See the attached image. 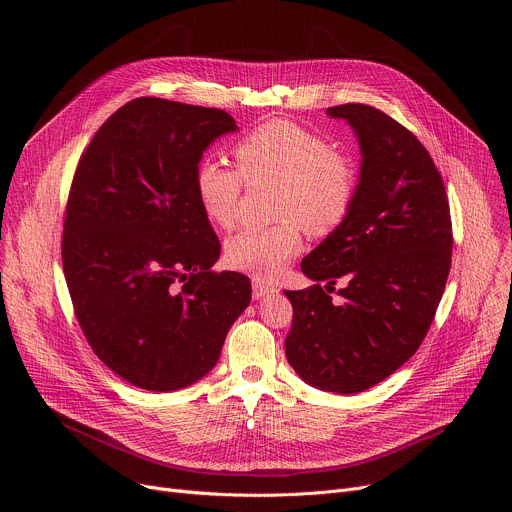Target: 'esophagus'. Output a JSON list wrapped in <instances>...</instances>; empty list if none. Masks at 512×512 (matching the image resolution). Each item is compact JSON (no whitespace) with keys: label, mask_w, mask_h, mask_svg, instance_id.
I'll use <instances>...</instances> for the list:
<instances>
[{"label":"esophagus","mask_w":512,"mask_h":512,"mask_svg":"<svg viewBox=\"0 0 512 512\" xmlns=\"http://www.w3.org/2000/svg\"><path fill=\"white\" fill-rule=\"evenodd\" d=\"M273 294H277V289L273 287V285H269V283H265L263 279H253V298L255 300H261V298H265V296H273Z\"/></svg>","instance_id":"esophagus-1"}]
</instances>
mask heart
I'll list each match as a JSON object with an SVG mask.
<instances>
[{
  "label": "heart",
  "mask_w": 512,
  "mask_h": 512,
  "mask_svg": "<svg viewBox=\"0 0 512 512\" xmlns=\"http://www.w3.org/2000/svg\"><path fill=\"white\" fill-rule=\"evenodd\" d=\"M235 160L247 182L279 184L273 227H245L225 245L227 261L257 277H275L302 249L300 227L310 235L332 233L356 194L352 164L334 154L322 135L285 119L259 125L235 145ZM223 162L202 158L194 192L210 223L231 229L239 216L243 179Z\"/></svg>",
  "instance_id": "obj_1"
}]
</instances>
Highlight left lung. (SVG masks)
Listing matches in <instances>:
<instances>
[{"label":"left lung","mask_w":512,"mask_h":512,"mask_svg":"<svg viewBox=\"0 0 512 512\" xmlns=\"http://www.w3.org/2000/svg\"><path fill=\"white\" fill-rule=\"evenodd\" d=\"M326 113L358 139V184L344 221L302 261L316 283L283 291L294 306L285 356L308 385L352 395L423 342L450 273L452 221L444 180L409 129L360 103ZM338 278L347 283L334 305Z\"/></svg>","instance_id":"obj_1"}]
</instances>
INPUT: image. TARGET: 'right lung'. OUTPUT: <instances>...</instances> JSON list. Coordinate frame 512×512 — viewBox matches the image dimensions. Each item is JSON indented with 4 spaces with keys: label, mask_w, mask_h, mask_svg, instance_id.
<instances>
[{
    "label": "right lung",
    "mask_w": 512,
    "mask_h": 512,
    "mask_svg": "<svg viewBox=\"0 0 512 512\" xmlns=\"http://www.w3.org/2000/svg\"><path fill=\"white\" fill-rule=\"evenodd\" d=\"M223 109L141 97L95 133L72 180L62 267L95 354L127 383L178 391L208 375L251 281L214 273L221 255L194 170L221 135Z\"/></svg>",
    "instance_id": "add662e5"
}]
</instances>
